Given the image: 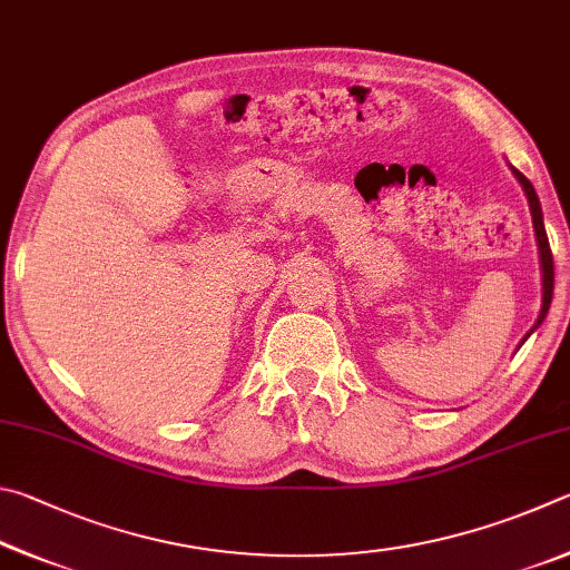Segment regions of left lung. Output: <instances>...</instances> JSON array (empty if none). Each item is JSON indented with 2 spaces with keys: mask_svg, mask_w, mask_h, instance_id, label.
<instances>
[{
  "mask_svg": "<svg viewBox=\"0 0 570 570\" xmlns=\"http://www.w3.org/2000/svg\"><path fill=\"white\" fill-rule=\"evenodd\" d=\"M513 175L518 183H521L523 193L528 197V207H531V217H533V229H535V239H538V255H541V277H543V303H541V313H538V321L535 325L531 327V331L525 333V337L521 341V345L531 337V333L535 331L538 325H541L546 321L548 315V307H551V301H553V255H551V245H548V235H546V227H543V213H541V203H538V195L535 189L531 185V179H528L523 173H518L515 167ZM518 345V347H521Z\"/></svg>",
  "mask_w": 570,
  "mask_h": 570,
  "instance_id": "left-lung-1",
  "label": "left lung"
}]
</instances>
